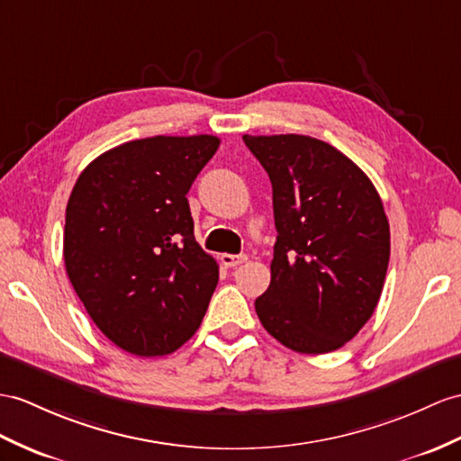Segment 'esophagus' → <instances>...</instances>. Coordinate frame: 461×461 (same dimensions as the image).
Listing matches in <instances>:
<instances>
[{
  "mask_svg": "<svg viewBox=\"0 0 461 461\" xmlns=\"http://www.w3.org/2000/svg\"><path fill=\"white\" fill-rule=\"evenodd\" d=\"M246 260H249V258H246L244 254H221V262L227 267H237V266L244 264Z\"/></svg>",
  "mask_w": 461,
  "mask_h": 461,
  "instance_id": "esophagus-1",
  "label": "esophagus"
}]
</instances>
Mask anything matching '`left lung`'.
<instances>
[{
    "label": "left lung",
    "instance_id": "obj_1",
    "mask_svg": "<svg viewBox=\"0 0 461 461\" xmlns=\"http://www.w3.org/2000/svg\"><path fill=\"white\" fill-rule=\"evenodd\" d=\"M274 192L272 282L258 319L299 354L339 350L374 315L389 266V221L360 167L305 134H244Z\"/></svg>",
    "mask_w": 461,
    "mask_h": 461
}]
</instances>
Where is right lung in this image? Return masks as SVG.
I'll return each instance as SVG.
<instances>
[{"label": "right lung", "instance_id": "right-lung-1", "mask_svg": "<svg viewBox=\"0 0 461 461\" xmlns=\"http://www.w3.org/2000/svg\"><path fill=\"white\" fill-rule=\"evenodd\" d=\"M219 144L211 134L131 140L97 156L72 189L66 274L129 354H172L205 317L219 266L194 237L185 195Z\"/></svg>", "mask_w": 461, "mask_h": 461}]
</instances>
